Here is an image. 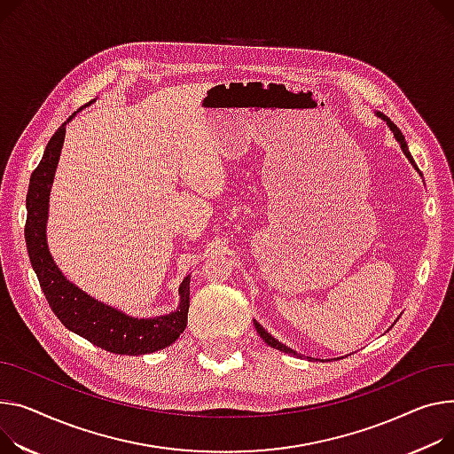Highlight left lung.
Returning <instances> with one entry per match:
<instances>
[{"label":"left lung","mask_w":454,"mask_h":454,"mask_svg":"<svg viewBox=\"0 0 454 454\" xmlns=\"http://www.w3.org/2000/svg\"><path fill=\"white\" fill-rule=\"evenodd\" d=\"M376 116L378 118H381L383 120V122H387V126H388V129L392 131V133H395V138L398 140V144H400V147H402V151H403V155L409 159V162L416 168V164H414V160H412V157H411V153H409V147H407V142H405V137L402 135V131L395 126V124H392L390 122V118L388 116H385L383 113H380V111H376ZM254 325H255V330H257V334L262 338V341L266 343V345H270V347H274V348H278V350H281V352H285V354H292V356H299L295 350H292L290 347H286V345H283V343H279L274 336H271V334H268V332L254 319Z\"/></svg>","instance_id":"8db88e82"}]
</instances>
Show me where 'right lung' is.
Wrapping results in <instances>:
<instances>
[{"label": "right lung", "instance_id": "add662e5", "mask_svg": "<svg viewBox=\"0 0 454 454\" xmlns=\"http://www.w3.org/2000/svg\"><path fill=\"white\" fill-rule=\"evenodd\" d=\"M93 102H89L87 106ZM76 113H73V116ZM73 116H69L67 122L59 126L52 135L43 151L42 162L30 175L25 223V243L30 264L36 271L40 286L52 312L74 334L113 354L144 356L157 352L175 343L186 328L190 309V276L184 278L178 286L180 303L173 312L138 319L90 297L87 292L71 283L49 252L45 231L49 197L59 153H62L66 126L71 122Z\"/></svg>", "mask_w": 454, "mask_h": 454}]
</instances>
